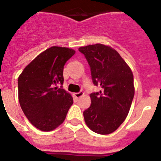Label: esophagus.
Listing matches in <instances>:
<instances>
[{"label": "esophagus", "mask_w": 161, "mask_h": 161, "mask_svg": "<svg viewBox=\"0 0 161 161\" xmlns=\"http://www.w3.org/2000/svg\"><path fill=\"white\" fill-rule=\"evenodd\" d=\"M84 94H85V93H84V92H82V91H80V92H79V93H74V96L76 97V98H79V97H80L84 96Z\"/></svg>", "instance_id": "1"}]
</instances>
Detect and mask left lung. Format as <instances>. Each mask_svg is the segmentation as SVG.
I'll return each instance as SVG.
<instances>
[{
  "mask_svg": "<svg viewBox=\"0 0 161 161\" xmlns=\"http://www.w3.org/2000/svg\"><path fill=\"white\" fill-rule=\"evenodd\" d=\"M90 66L93 82L100 86L99 93L90 94L91 106L84 111L90 130L109 135L126 119L135 95L132 71L119 52L101 43L80 47Z\"/></svg>",
  "mask_w": 161,
  "mask_h": 161,
  "instance_id": "1",
  "label": "left lung"
}]
</instances>
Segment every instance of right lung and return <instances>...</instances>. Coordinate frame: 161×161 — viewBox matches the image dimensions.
<instances>
[{"label":"right lung","instance_id":"obj_1","mask_svg":"<svg viewBox=\"0 0 161 161\" xmlns=\"http://www.w3.org/2000/svg\"><path fill=\"white\" fill-rule=\"evenodd\" d=\"M75 52L62 47L47 48L18 76L20 106L30 123L42 131L62 124L73 103L72 95L57 85L63 84L64 66Z\"/></svg>","mask_w":161,"mask_h":161}]
</instances>
